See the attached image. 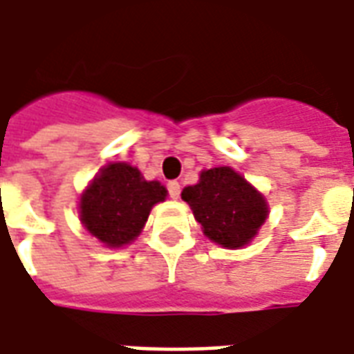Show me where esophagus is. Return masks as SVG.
Listing matches in <instances>:
<instances>
[{
    "mask_svg": "<svg viewBox=\"0 0 354 354\" xmlns=\"http://www.w3.org/2000/svg\"><path fill=\"white\" fill-rule=\"evenodd\" d=\"M180 189H182V187H180V184H178L176 180H174V182H169V194L172 199H178V197H180Z\"/></svg>",
    "mask_w": 354,
    "mask_h": 354,
    "instance_id": "1",
    "label": "esophagus"
}]
</instances>
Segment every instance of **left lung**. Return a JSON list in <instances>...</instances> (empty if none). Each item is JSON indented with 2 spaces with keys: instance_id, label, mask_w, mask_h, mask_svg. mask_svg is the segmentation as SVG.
Here are the masks:
<instances>
[{
  "instance_id": "1",
  "label": "left lung",
  "mask_w": 354,
  "mask_h": 354,
  "mask_svg": "<svg viewBox=\"0 0 354 354\" xmlns=\"http://www.w3.org/2000/svg\"><path fill=\"white\" fill-rule=\"evenodd\" d=\"M205 236L216 245L241 249L253 241L268 218V203L232 167L201 170L199 182L182 192Z\"/></svg>"
}]
</instances>
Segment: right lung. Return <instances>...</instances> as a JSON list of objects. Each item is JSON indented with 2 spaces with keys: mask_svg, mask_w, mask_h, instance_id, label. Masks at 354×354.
Here are the masks:
<instances>
[{
  "mask_svg": "<svg viewBox=\"0 0 354 354\" xmlns=\"http://www.w3.org/2000/svg\"><path fill=\"white\" fill-rule=\"evenodd\" d=\"M167 195L165 185L145 180L132 165L109 162L80 195L78 216L90 236L109 249H118L142 234L151 209Z\"/></svg>",
  "mask_w": 354,
  "mask_h": 354,
  "instance_id": "add662e5",
  "label": "right lung"
}]
</instances>
